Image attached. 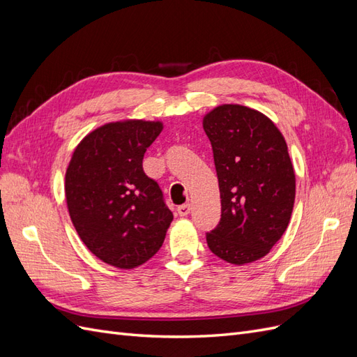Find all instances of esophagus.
I'll use <instances>...</instances> for the list:
<instances>
[{"instance_id": "34e87169", "label": "esophagus", "mask_w": 357, "mask_h": 357, "mask_svg": "<svg viewBox=\"0 0 357 357\" xmlns=\"http://www.w3.org/2000/svg\"><path fill=\"white\" fill-rule=\"evenodd\" d=\"M177 213L181 215V218H185V215H188L190 213V205L189 204H181L177 207Z\"/></svg>"}]
</instances>
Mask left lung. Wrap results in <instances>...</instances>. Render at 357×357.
<instances>
[{
	"mask_svg": "<svg viewBox=\"0 0 357 357\" xmlns=\"http://www.w3.org/2000/svg\"><path fill=\"white\" fill-rule=\"evenodd\" d=\"M202 125L222 204L207 244L229 264L257 261L282 238L294 210L295 172L284 137L265 114L236 104L215 107Z\"/></svg>",
	"mask_w": 357,
	"mask_h": 357,
	"instance_id": "left-lung-1",
	"label": "left lung"
}]
</instances>
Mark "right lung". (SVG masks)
<instances>
[{"mask_svg": "<svg viewBox=\"0 0 357 357\" xmlns=\"http://www.w3.org/2000/svg\"><path fill=\"white\" fill-rule=\"evenodd\" d=\"M160 122L107 123L74 150L66 176L70 218L102 262L131 269L155 256L172 222L164 193L146 176L143 158Z\"/></svg>", "mask_w": 357, "mask_h": 357, "instance_id": "add662e5", "label": "right lung"}]
</instances>
